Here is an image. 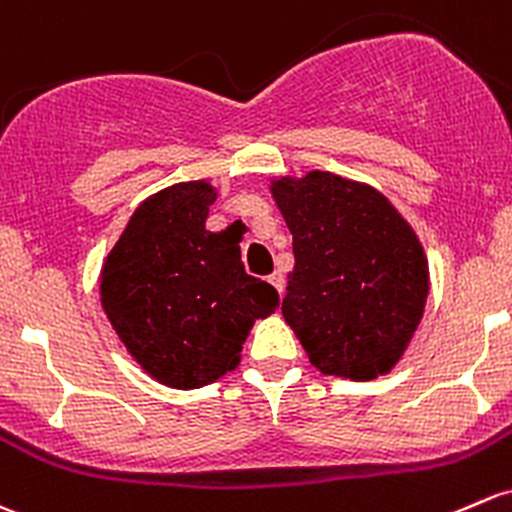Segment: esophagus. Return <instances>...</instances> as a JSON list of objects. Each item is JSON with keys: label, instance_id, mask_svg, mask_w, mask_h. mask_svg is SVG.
<instances>
[{"label": "esophagus", "instance_id": "esophagus-1", "mask_svg": "<svg viewBox=\"0 0 512 512\" xmlns=\"http://www.w3.org/2000/svg\"><path fill=\"white\" fill-rule=\"evenodd\" d=\"M267 279H270V284H272L274 289H277L279 294H284V284H287V279H284L282 272H272Z\"/></svg>", "mask_w": 512, "mask_h": 512}]
</instances>
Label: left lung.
<instances>
[{"instance_id":"8db88e82","label":"left lung","mask_w":512,"mask_h":512,"mask_svg":"<svg viewBox=\"0 0 512 512\" xmlns=\"http://www.w3.org/2000/svg\"><path fill=\"white\" fill-rule=\"evenodd\" d=\"M292 233L284 321L324 375H387L410 346L429 297V262L385 193L331 171L274 176Z\"/></svg>"}]
</instances>
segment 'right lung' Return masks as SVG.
I'll return each instance as SVG.
<instances>
[{"instance_id": "right-lung-1", "label": "right lung", "mask_w": 512, "mask_h": 512, "mask_svg": "<svg viewBox=\"0 0 512 512\" xmlns=\"http://www.w3.org/2000/svg\"><path fill=\"white\" fill-rule=\"evenodd\" d=\"M211 181H181L134 208L100 270V304L127 353L154 380L196 390L238 368L257 319L279 304L242 267L238 240L206 230Z\"/></svg>"}]
</instances>
